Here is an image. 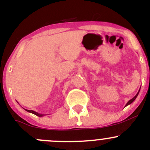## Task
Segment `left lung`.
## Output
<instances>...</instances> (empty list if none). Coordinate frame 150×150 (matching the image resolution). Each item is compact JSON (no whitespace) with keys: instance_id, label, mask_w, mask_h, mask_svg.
Wrapping results in <instances>:
<instances>
[{"instance_id":"obj_1","label":"left lung","mask_w":150,"mask_h":150,"mask_svg":"<svg viewBox=\"0 0 150 150\" xmlns=\"http://www.w3.org/2000/svg\"><path fill=\"white\" fill-rule=\"evenodd\" d=\"M139 91H140V90H139ZM139 92H138V93H137V94H136V96H134V98H132V99H130V100H129V101H128V102H127V104H125V107H126V106H128V105H129V104H131V103H132V102H134V100H135V99H136V98H137V96H138L139 93Z\"/></svg>"}]
</instances>
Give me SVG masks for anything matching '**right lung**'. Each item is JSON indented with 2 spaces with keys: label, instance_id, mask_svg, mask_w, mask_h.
I'll return each instance as SVG.
<instances>
[{
  "label": "right lung",
  "instance_id": "obj_1",
  "mask_svg": "<svg viewBox=\"0 0 150 150\" xmlns=\"http://www.w3.org/2000/svg\"><path fill=\"white\" fill-rule=\"evenodd\" d=\"M27 112H30V113H33V114L35 115L38 116V117H43V116H44L45 115L44 114H40V113L37 112L35 111H33V110H25Z\"/></svg>",
  "mask_w": 150,
  "mask_h": 150
}]
</instances>
